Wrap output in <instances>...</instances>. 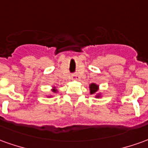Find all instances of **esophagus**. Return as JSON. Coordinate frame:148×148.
I'll use <instances>...</instances> for the list:
<instances>
[{"label": "esophagus", "instance_id": "1", "mask_svg": "<svg viewBox=\"0 0 148 148\" xmlns=\"http://www.w3.org/2000/svg\"><path fill=\"white\" fill-rule=\"evenodd\" d=\"M72 78H73L74 80H77V79H78V76L77 74H74V75L72 76Z\"/></svg>", "mask_w": 148, "mask_h": 148}]
</instances>
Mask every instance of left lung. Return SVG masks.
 <instances>
[{"instance_id": "1", "label": "left lung", "mask_w": 148, "mask_h": 148, "mask_svg": "<svg viewBox=\"0 0 148 148\" xmlns=\"http://www.w3.org/2000/svg\"><path fill=\"white\" fill-rule=\"evenodd\" d=\"M99 85H97L96 83L92 82L89 85V89H90V94L91 95H95V98H100L102 97V93L99 92Z\"/></svg>"}]
</instances>
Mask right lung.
Listing matches in <instances>:
<instances>
[{
  "instance_id": "1",
  "label": "right lung",
  "mask_w": 148,
  "mask_h": 148,
  "mask_svg": "<svg viewBox=\"0 0 148 148\" xmlns=\"http://www.w3.org/2000/svg\"><path fill=\"white\" fill-rule=\"evenodd\" d=\"M51 91H52V92H53V94H57V92H58V90H57V87H55V86H53V88L51 89ZM48 97H52V95H47Z\"/></svg>"
}]
</instances>
